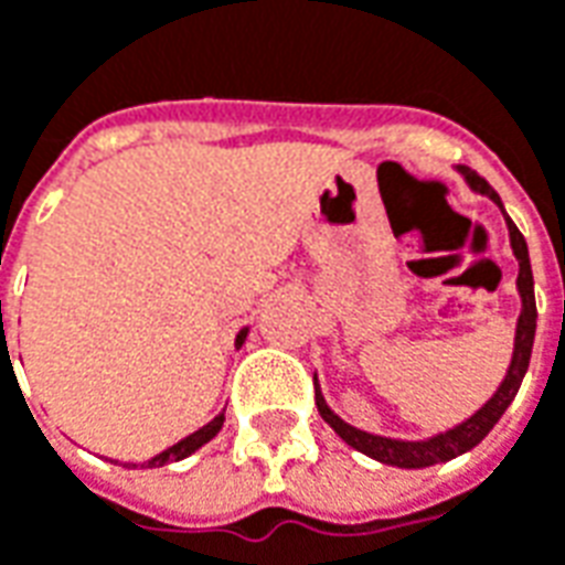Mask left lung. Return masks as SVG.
<instances>
[{"label":"left lung","instance_id":"8db88e82","mask_svg":"<svg viewBox=\"0 0 565 565\" xmlns=\"http://www.w3.org/2000/svg\"><path fill=\"white\" fill-rule=\"evenodd\" d=\"M460 174L469 181L475 193H484L497 202L502 209L499 196L490 190L484 178L472 169L460 166ZM505 214V209H502ZM505 226H509L511 250L518 257V294H521V318H518V330H514V351H511V363L505 379L497 387V393L487 399L472 417H466L462 424L450 426L438 436L420 438V441H405V438H387V436H372L366 429H356V426L344 424L342 417L332 412L323 393L318 387V379H315V403H318L320 417L339 433V436L356 448L360 454H366L372 460L384 462V466H399V469H424V466H436V462H448L454 457H460L466 450H472L481 438L497 426V420L505 415V408L511 405V399L521 391V381L526 375V366H530V354H533V339H535V294H533V269H530V250H526V238L521 235V230L511 223V217L505 214Z\"/></svg>","mask_w":565,"mask_h":565}]
</instances>
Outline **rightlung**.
<instances>
[{"instance_id": "add662e5", "label": "right lung", "mask_w": 565, "mask_h": 565, "mask_svg": "<svg viewBox=\"0 0 565 565\" xmlns=\"http://www.w3.org/2000/svg\"><path fill=\"white\" fill-rule=\"evenodd\" d=\"M0 306H2V302H0ZM0 318H2V315H0ZM245 339H247V327H245V330H238V335H235V348H242V344H245ZM221 426H223V415H217L214 420H209L205 426H199L196 433H190V436L181 438V441H174L172 448L160 450L157 457H150V460H145L141 466H145V469H157V466H166V462L184 460V457H190V454H196L202 445H209L211 438L221 433ZM127 466H139V462H127Z\"/></svg>"}]
</instances>
